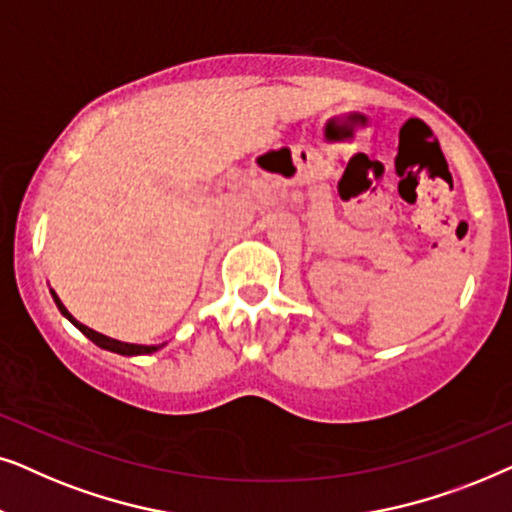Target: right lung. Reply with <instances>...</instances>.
I'll return each instance as SVG.
<instances>
[{"instance_id": "add662e5", "label": "right lung", "mask_w": 512, "mask_h": 512, "mask_svg": "<svg viewBox=\"0 0 512 512\" xmlns=\"http://www.w3.org/2000/svg\"><path fill=\"white\" fill-rule=\"evenodd\" d=\"M51 295H53V299H56V304H58L60 313H63V316L70 318L72 323L77 325L79 330L84 332V335H86L88 339H91L93 344H98V346H100V349H107V351L121 353V356H145V353H154V351H159V349H161V346H140V344H126V342H119V339H112V337H105V335H100V332H95V330H91V327H86L84 323H79V320L74 318L72 313L65 309V304L60 302L56 292L51 290Z\"/></svg>"}]
</instances>
